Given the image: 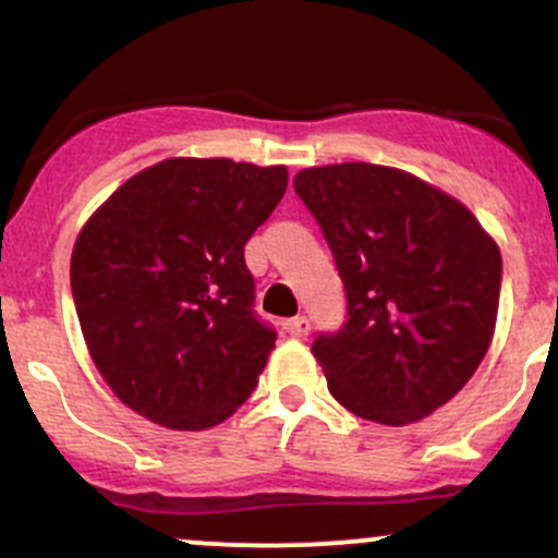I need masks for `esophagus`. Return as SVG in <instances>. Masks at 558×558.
I'll return each instance as SVG.
<instances>
[{
  "instance_id": "34e87169",
  "label": "esophagus",
  "mask_w": 558,
  "mask_h": 558,
  "mask_svg": "<svg viewBox=\"0 0 558 558\" xmlns=\"http://www.w3.org/2000/svg\"><path fill=\"white\" fill-rule=\"evenodd\" d=\"M283 328H286L288 336L304 338V336H310L312 325H310V319H306V317H293V319H286Z\"/></svg>"
}]
</instances>
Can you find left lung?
Wrapping results in <instances>:
<instances>
[{
	"instance_id": "1",
	"label": "left lung",
	"mask_w": 558,
	"mask_h": 558,
	"mask_svg": "<svg viewBox=\"0 0 558 558\" xmlns=\"http://www.w3.org/2000/svg\"><path fill=\"white\" fill-rule=\"evenodd\" d=\"M293 189L328 241L349 304L343 328L312 343L332 399L380 425L430 417L490 345L496 241L462 202L386 165L306 168Z\"/></svg>"
}]
</instances>
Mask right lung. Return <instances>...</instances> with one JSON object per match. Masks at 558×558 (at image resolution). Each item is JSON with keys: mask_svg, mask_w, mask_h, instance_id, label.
<instances>
[{"mask_svg": "<svg viewBox=\"0 0 558 558\" xmlns=\"http://www.w3.org/2000/svg\"><path fill=\"white\" fill-rule=\"evenodd\" d=\"M283 165L172 157L88 217L70 288L88 354L141 417L207 430L257 388L275 330L254 315L243 246L286 194Z\"/></svg>", "mask_w": 558, "mask_h": 558, "instance_id": "add662e5", "label": "right lung"}]
</instances>
